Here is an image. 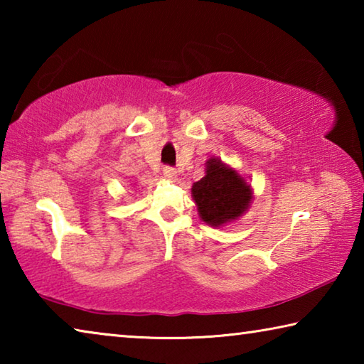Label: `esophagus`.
Wrapping results in <instances>:
<instances>
[{
  "mask_svg": "<svg viewBox=\"0 0 364 364\" xmlns=\"http://www.w3.org/2000/svg\"><path fill=\"white\" fill-rule=\"evenodd\" d=\"M162 173H164V176L167 178V180H170V181H175L176 178H178L176 170H175V168H171V167H165Z\"/></svg>",
  "mask_w": 364,
  "mask_h": 364,
  "instance_id": "esophagus-1",
  "label": "esophagus"
}]
</instances>
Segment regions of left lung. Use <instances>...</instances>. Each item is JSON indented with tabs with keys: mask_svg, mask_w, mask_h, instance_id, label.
<instances>
[{
	"mask_svg": "<svg viewBox=\"0 0 364 364\" xmlns=\"http://www.w3.org/2000/svg\"><path fill=\"white\" fill-rule=\"evenodd\" d=\"M197 212L204 223L226 226L249 210L254 191L245 178L218 157L205 162V175L191 188Z\"/></svg>",
	"mask_w": 364,
	"mask_h": 364,
	"instance_id": "8db88e82",
	"label": "left lung"
}]
</instances>
